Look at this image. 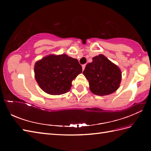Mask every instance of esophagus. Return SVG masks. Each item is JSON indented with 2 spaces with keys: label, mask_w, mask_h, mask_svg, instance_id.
<instances>
[{
  "label": "esophagus",
  "mask_w": 151,
  "mask_h": 151,
  "mask_svg": "<svg viewBox=\"0 0 151 151\" xmlns=\"http://www.w3.org/2000/svg\"><path fill=\"white\" fill-rule=\"evenodd\" d=\"M85 67H86V64H84V65H82V70H84Z\"/></svg>",
  "instance_id": "1"
}]
</instances>
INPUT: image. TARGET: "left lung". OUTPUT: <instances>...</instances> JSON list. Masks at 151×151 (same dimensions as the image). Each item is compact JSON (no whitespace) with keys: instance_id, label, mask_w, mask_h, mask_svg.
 Here are the masks:
<instances>
[{"instance_id":"obj_1","label":"left lung","mask_w":151,"mask_h":151,"mask_svg":"<svg viewBox=\"0 0 151 151\" xmlns=\"http://www.w3.org/2000/svg\"><path fill=\"white\" fill-rule=\"evenodd\" d=\"M83 74L88 79L91 91L95 95H107L119 87L121 72L119 68L102 54L93 58Z\"/></svg>"}]
</instances>
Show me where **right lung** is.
Instances as JSON below:
<instances>
[{"mask_svg":"<svg viewBox=\"0 0 151 151\" xmlns=\"http://www.w3.org/2000/svg\"><path fill=\"white\" fill-rule=\"evenodd\" d=\"M82 72L78 61L66 54L49 55L35 64L34 73L37 84L50 95L68 92L72 81Z\"/></svg>","mask_w":151,"mask_h":151,"instance_id":"right-lung-1","label":"right lung"}]
</instances>
